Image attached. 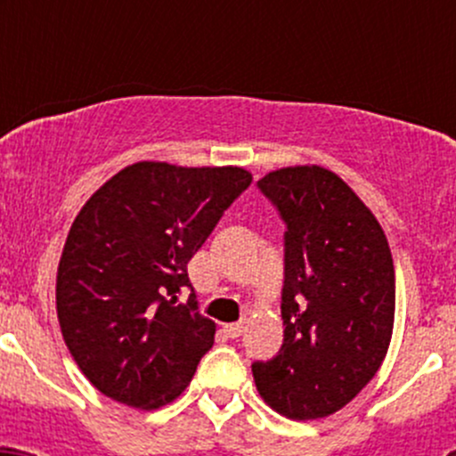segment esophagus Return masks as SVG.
Masks as SVG:
<instances>
[{"mask_svg": "<svg viewBox=\"0 0 456 456\" xmlns=\"http://www.w3.org/2000/svg\"><path fill=\"white\" fill-rule=\"evenodd\" d=\"M223 330H224V333H227L232 339H233V338H240L242 324H238V322H236V324H224Z\"/></svg>", "mask_w": 456, "mask_h": 456, "instance_id": "esophagus-1", "label": "esophagus"}]
</instances>
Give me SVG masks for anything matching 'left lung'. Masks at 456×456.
<instances>
[{"label": "left lung", "mask_w": 456, "mask_h": 456, "mask_svg": "<svg viewBox=\"0 0 456 456\" xmlns=\"http://www.w3.org/2000/svg\"><path fill=\"white\" fill-rule=\"evenodd\" d=\"M257 190L287 224L284 342L251 370L273 411L320 419L346 406L384 362L395 322L393 256L372 211L329 169H275Z\"/></svg>", "instance_id": "left-lung-1"}]
</instances>
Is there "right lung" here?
Returning a JSON list of instances; mask_svg holds the SVG:
<instances>
[{
    "label": "right lung",
    "mask_w": 456,
    "mask_h": 456,
    "mask_svg": "<svg viewBox=\"0 0 456 456\" xmlns=\"http://www.w3.org/2000/svg\"><path fill=\"white\" fill-rule=\"evenodd\" d=\"M242 167L142 160L114 174L72 223L57 271V317L77 366L105 397L154 411L174 402L216 324L177 293L187 262L247 187Z\"/></svg>",
    "instance_id": "obj_1"
}]
</instances>
